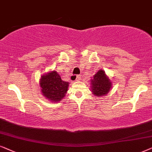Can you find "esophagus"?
Segmentation results:
<instances>
[{
	"label": "esophagus",
	"mask_w": 152,
	"mask_h": 152,
	"mask_svg": "<svg viewBox=\"0 0 152 152\" xmlns=\"http://www.w3.org/2000/svg\"><path fill=\"white\" fill-rule=\"evenodd\" d=\"M71 78H72V80H76V81H77V80H79L80 79V76H75V75H72V76H71Z\"/></svg>",
	"instance_id": "34e87169"
}]
</instances>
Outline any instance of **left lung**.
Segmentation results:
<instances>
[{
  "mask_svg": "<svg viewBox=\"0 0 152 152\" xmlns=\"http://www.w3.org/2000/svg\"><path fill=\"white\" fill-rule=\"evenodd\" d=\"M91 92L98 97L106 96L112 89L113 84L106 72L103 69L99 70L90 80Z\"/></svg>",
  "mask_w": 152,
  "mask_h": 152,
  "instance_id": "1",
  "label": "left lung"
}]
</instances>
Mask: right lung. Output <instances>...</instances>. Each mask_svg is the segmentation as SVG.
<instances>
[{
	"label": "right lung",
	"mask_w": 152,
	"mask_h": 152,
	"mask_svg": "<svg viewBox=\"0 0 152 152\" xmlns=\"http://www.w3.org/2000/svg\"><path fill=\"white\" fill-rule=\"evenodd\" d=\"M69 82L61 79L56 71L42 75L39 79L41 93L46 99L53 103L59 102L65 96L69 88Z\"/></svg>",
	"instance_id": "1"
}]
</instances>
